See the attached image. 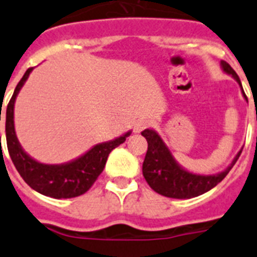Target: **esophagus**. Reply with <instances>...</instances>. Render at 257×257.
Instances as JSON below:
<instances>
[{"label":"esophagus","mask_w":257,"mask_h":257,"mask_svg":"<svg viewBox=\"0 0 257 257\" xmlns=\"http://www.w3.org/2000/svg\"><path fill=\"white\" fill-rule=\"evenodd\" d=\"M148 125H149V121H148V120H144V118L137 120V121L135 122V132L140 133L141 131H144V129L147 128Z\"/></svg>","instance_id":"obj_1"}]
</instances>
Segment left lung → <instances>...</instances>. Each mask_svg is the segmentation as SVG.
Returning <instances> with one entry per match:
<instances>
[{"label": "left lung", "instance_id": "8db88e82", "mask_svg": "<svg viewBox=\"0 0 257 257\" xmlns=\"http://www.w3.org/2000/svg\"><path fill=\"white\" fill-rule=\"evenodd\" d=\"M220 67L224 74L232 76L241 89V95L248 101L247 96L241 87L240 79L232 70L230 64L222 60ZM148 141V152L143 164L144 178L148 185L164 197L176 198V199H190L207 193L208 190L215 187L224 177L228 174L237 158L240 156L241 148L233 157L232 162L224 170L216 174H197L189 172L177 161L169 147L165 144L162 137L154 129L148 128L141 132Z\"/></svg>", "mask_w": 257, "mask_h": 257}]
</instances>
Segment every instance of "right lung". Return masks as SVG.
I'll list each match as a JSON object with an SVG mask.
<instances>
[{
	"label": "right lung",
	"mask_w": 257,
	"mask_h": 257,
	"mask_svg": "<svg viewBox=\"0 0 257 257\" xmlns=\"http://www.w3.org/2000/svg\"><path fill=\"white\" fill-rule=\"evenodd\" d=\"M33 70L34 68L31 67L25 72L20 83L17 84L6 108V144L10 158L25 182L39 194L55 199L79 197L92 186L96 178L104 170L110 152L124 143L126 137L131 136L132 131H128L120 137L105 143L96 144L95 147L87 150L85 153L64 164H42L34 160L21 147L14 128L16 99Z\"/></svg>",
	"instance_id": "add662e5"
}]
</instances>
